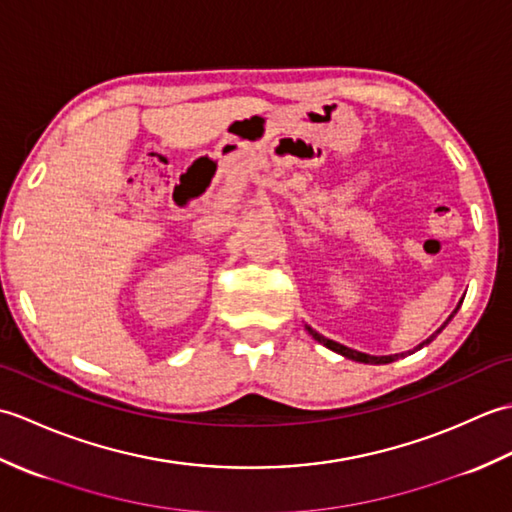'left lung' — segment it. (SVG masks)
Returning a JSON list of instances; mask_svg holds the SVG:
<instances>
[{
	"label": "left lung",
	"instance_id": "obj_1",
	"mask_svg": "<svg viewBox=\"0 0 512 512\" xmlns=\"http://www.w3.org/2000/svg\"><path fill=\"white\" fill-rule=\"evenodd\" d=\"M460 306H462V301H460ZM458 306V308H460ZM458 308L453 310V314L451 317L444 321L442 325H440V330L436 332V334H431L427 341H422L418 347H413V350H409V352H405V354H413V352H418V350H422L424 345H429L433 339H436V336L447 328V323L455 317V312H458ZM310 334H312V339L314 341H319V343H323L325 347H328V350H332V352H336V354H341V356H345V358H352V361H358V363H369V365H385V363H394V361H398V356H405V354H389V356H372V354H363V352H356V350H352V347H345V345H341V343H336V341H332V339H325L323 334H319L317 330H312V328H306Z\"/></svg>",
	"mask_w": 512,
	"mask_h": 512
}]
</instances>
